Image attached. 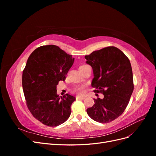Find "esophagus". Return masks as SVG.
<instances>
[{
	"instance_id": "esophagus-1",
	"label": "esophagus",
	"mask_w": 156,
	"mask_h": 156,
	"mask_svg": "<svg viewBox=\"0 0 156 156\" xmlns=\"http://www.w3.org/2000/svg\"><path fill=\"white\" fill-rule=\"evenodd\" d=\"M76 98V100H84L85 97H83V96H76L75 97Z\"/></svg>"
}]
</instances>
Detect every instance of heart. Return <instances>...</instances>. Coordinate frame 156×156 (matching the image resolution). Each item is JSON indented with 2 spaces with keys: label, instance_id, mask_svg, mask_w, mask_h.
<instances>
[{
  "label": "heart",
  "instance_id": "heart-1",
  "mask_svg": "<svg viewBox=\"0 0 156 156\" xmlns=\"http://www.w3.org/2000/svg\"><path fill=\"white\" fill-rule=\"evenodd\" d=\"M87 66V65H82V66H80V68H79V69L84 68V66ZM73 92L75 93H76L77 94H79V95H81V94H84V91H85V86H84V85L77 86V87H75L73 88Z\"/></svg>",
  "mask_w": 156,
  "mask_h": 156
}]
</instances>
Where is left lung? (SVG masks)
I'll list each match as a JSON object with an SVG mask.
<instances>
[{
	"instance_id": "obj_1",
	"label": "left lung",
	"mask_w": 156,
	"mask_h": 156,
	"mask_svg": "<svg viewBox=\"0 0 156 156\" xmlns=\"http://www.w3.org/2000/svg\"><path fill=\"white\" fill-rule=\"evenodd\" d=\"M94 77V92L101 93L103 99H94V105L87 112L94 120L109 123L119 117L128 105L134 89L130 61L116 47L109 46L85 56Z\"/></svg>"
}]
</instances>
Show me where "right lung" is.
<instances>
[{
	"mask_svg": "<svg viewBox=\"0 0 156 156\" xmlns=\"http://www.w3.org/2000/svg\"><path fill=\"white\" fill-rule=\"evenodd\" d=\"M74 58L59 47L43 45L29 56L23 72L26 104L32 116L43 124L55 127L66 121L75 98L56 94V85L64 81Z\"/></svg>",
	"mask_w": 156,
	"mask_h": 156,
	"instance_id": "obj_1",
	"label": "right lung"
}]
</instances>
